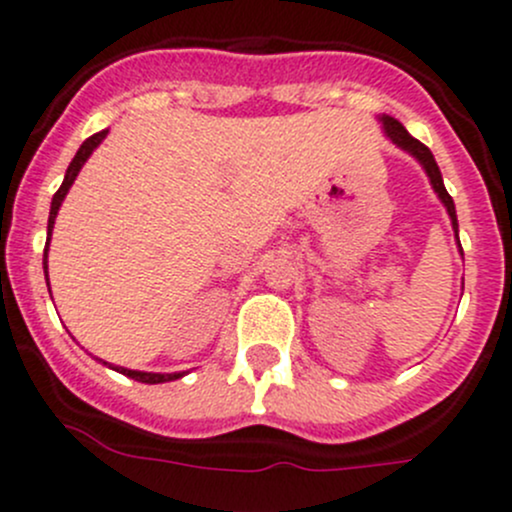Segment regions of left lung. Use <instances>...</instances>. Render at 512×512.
I'll return each instance as SVG.
<instances>
[{"mask_svg":"<svg viewBox=\"0 0 512 512\" xmlns=\"http://www.w3.org/2000/svg\"><path fill=\"white\" fill-rule=\"evenodd\" d=\"M381 121H383V129H386L388 139H391L393 144L401 146L403 151H408V154L416 156V159L421 161V166H423V169H426L430 184H433L435 194H438V199L443 201L445 211H448L450 221H453L455 236H458V216H455V204H453V199H450L448 191H445L443 176H440V169H438V164H435V159H433V154H430L428 146L421 144V141H418V139H413V136L406 131V126H403L398 119H393V116L383 114ZM458 246H460V241H458Z\"/></svg>","mask_w":512,"mask_h":512,"instance_id":"left-lung-1","label":"left lung"}]
</instances>
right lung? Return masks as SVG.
<instances>
[{"instance_id": "add662e5", "label": "right lung", "mask_w": 512, "mask_h": 512, "mask_svg": "<svg viewBox=\"0 0 512 512\" xmlns=\"http://www.w3.org/2000/svg\"><path fill=\"white\" fill-rule=\"evenodd\" d=\"M106 134H109V129L99 131V134H94V136H89V139H86L84 144L79 146V151H77V156H74V159H72V164H69L67 176H64L62 186H59V191H57V194H54V199H52V209H49V224H47V234H49V239H52L54 219H57L59 206H62L64 196H67L69 186L74 184V179H77V174H79V171H82L84 161L89 159L91 151H94L96 146L101 144V139H104ZM47 251H49V241H47V246H44V276H47V281H49V271H47ZM49 293H52V291H49ZM114 371L124 373V376L134 378V381H139V383H166V381H176V378L184 376V373H144V371H129V368H119V366H116Z\"/></svg>"}]
</instances>
